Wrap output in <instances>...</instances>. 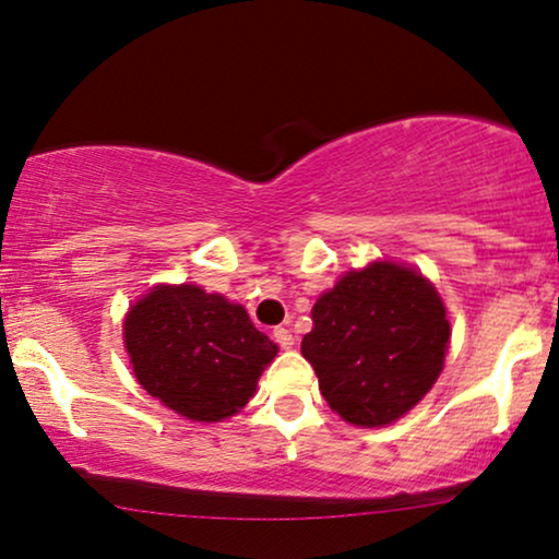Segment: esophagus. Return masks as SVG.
<instances>
[{"mask_svg": "<svg viewBox=\"0 0 559 559\" xmlns=\"http://www.w3.org/2000/svg\"><path fill=\"white\" fill-rule=\"evenodd\" d=\"M273 340H275V342H278V345H281V347H284V349H288V347H294V334H292V332H288V330H286V326H275V330H273Z\"/></svg>", "mask_w": 559, "mask_h": 559, "instance_id": "1", "label": "esophagus"}]
</instances>
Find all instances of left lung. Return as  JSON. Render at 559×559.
<instances>
[{"label":"left lung","instance_id":"left-lung-1","mask_svg":"<svg viewBox=\"0 0 559 559\" xmlns=\"http://www.w3.org/2000/svg\"><path fill=\"white\" fill-rule=\"evenodd\" d=\"M301 355L332 412L355 427L404 416L442 373L450 319L414 267L378 260L349 271L311 309Z\"/></svg>","mask_w":559,"mask_h":559}]
</instances>
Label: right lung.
I'll return each instance as SVG.
<instances>
[{"label": "right lung", "mask_w": 559, "mask_h": 559, "mask_svg": "<svg viewBox=\"0 0 559 559\" xmlns=\"http://www.w3.org/2000/svg\"><path fill=\"white\" fill-rule=\"evenodd\" d=\"M122 326L138 383L191 421L235 416L278 353L240 304L191 284L155 286Z\"/></svg>", "instance_id": "obj_1"}]
</instances>
